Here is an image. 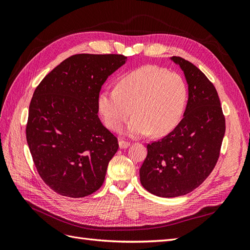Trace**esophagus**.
Listing matches in <instances>:
<instances>
[{
  "instance_id": "obj_1",
  "label": "esophagus",
  "mask_w": 250,
  "mask_h": 250,
  "mask_svg": "<svg viewBox=\"0 0 250 250\" xmlns=\"http://www.w3.org/2000/svg\"><path fill=\"white\" fill-rule=\"evenodd\" d=\"M129 146H130V143L125 142V141H120V142H119V147H120V149H125V148L129 147Z\"/></svg>"
}]
</instances>
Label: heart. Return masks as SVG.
Wrapping results in <instances>:
<instances>
[{
  "mask_svg": "<svg viewBox=\"0 0 250 250\" xmlns=\"http://www.w3.org/2000/svg\"><path fill=\"white\" fill-rule=\"evenodd\" d=\"M187 99L188 87L180 75L145 65L121 78L117 88L102 90L98 109L112 130H119L133 112L128 134L143 137L152 132L162 137L179 123Z\"/></svg>",
  "mask_w": 250,
  "mask_h": 250,
  "instance_id": "1",
  "label": "heart"
}]
</instances>
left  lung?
I'll list each match as a JSON object with an SVG mask.
<instances>
[{
    "label": "left lung",
    "mask_w": 250,
    "mask_h": 250,
    "mask_svg": "<svg viewBox=\"0 0 250 250\" xmlns=\"http://www.w3.org/2000/svg\"><path fill=\"white\" fill-rule=\"evenodd\" d=\"M188 83L184 118L162 140L148 144L140 169L142 186L165 198L183 196L199 187L217 164L225 133L218 93L208 77L188 60L173 56Z\"/></svg>",
    "instance_id": "obj_1"
}]
</instances>
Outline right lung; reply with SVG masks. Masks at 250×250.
<instances>
[{
	"label": "right lung",
	"instance_id": "add662e5",
	"mask_svg": "<svg viewBox=\"0 0 250 250\" xmlns=\"http://www.w3.org/2000/svg\"><path fill=\"white\" fill-rule=\"evenodd\" d=\"M126 60L118 54L73 55L35 89L27 143L42 179L59 195L85 197L103 185L119 144L98 117V97Z\"/></svg>",
	"mask_w": 250,
	"mask_h": 250
}]
</instances>
